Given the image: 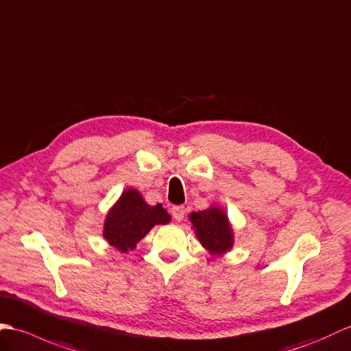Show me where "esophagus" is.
I'll return each mask as SVG.
<instances>
[{
	"instance_id": "esophagus-1",
	"label": "esophagus",
	"mask_w": 351,
	"mask_h": 351,
	"mask_svg": "<svg viewBox=\"0 0 351 351\" xmlns=\"http://www.w3.org/2000/svg\"><path fill=\"white\" fill-rule=\"evenodd\" d=\"M171 213H173V217L176 221L180 222L183 219V216H184V207L183 206H174L173 208H171Z\"/></svg>"
}]
</instances>
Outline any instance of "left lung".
<instances>
[{
    "label": "left lung",
    "instance_id": "8db88e82",
    "mask_svg": "<svg viewBox=\"0 0 351 351\" xmlns=\"http://www.w3.org/2000/svg\"><path fill=\"white\" fill-rule=\"evenodd\" d=\"M189 219L197 230L202 246L212 254H223L232 246V234L227 216L217 207L192 212Z\"/></svg>",
    "mask_w": 351,
    "mask_h": 351
}]
</instances>
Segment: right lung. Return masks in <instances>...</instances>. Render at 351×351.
Returning a JSON list of instances; mask_svg holds the SVG:
<instances>
[{
    "label": "right lung",
    "mask_w": 351,
    "mask_h": 351,
    "mask_svg": "<svg viewBox=\"0 0 351 351\" xmlns=\"http://www.w3.org/2000/svg\"><path fill=\"white\" fill-rule=\"evenodd\" d=\"M169 222V215L160 204L149 206L134 189L126 191L108 213L104 236L120 251L126 252L149 232L156 223Z\"/></svg>",
    "instance_id": "right-lung-1"
}]
</instances>
